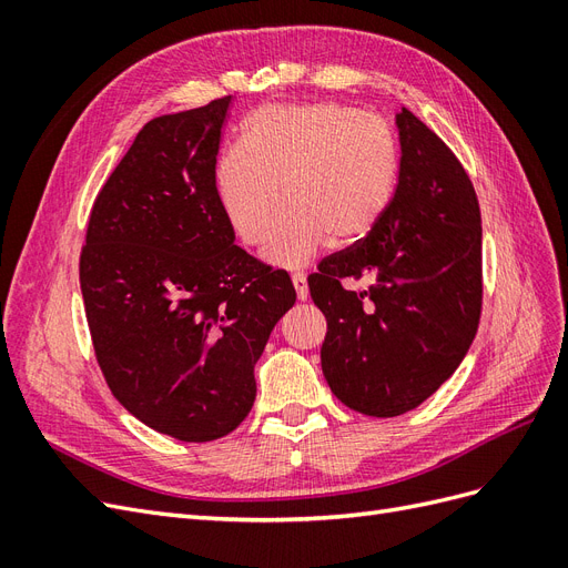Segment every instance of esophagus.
<instances>
[{
  "mask_svg": "<svg viewBox=\"0 0 568 568\" xmlns=\"http://www.w3.org/2000/svg\"><path fill=\"white\" fill-rule=\"evenodd\" d=\"M291 282H294V286H296L298 301H307V280H305V274L303 272H294V274H291Z\"/></svg>",
  "mask_w": 568,
  "mask_h": 568,
  "instance_id": "obj_1",
  "label": "esophagus"
}]
</instances>
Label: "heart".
<instances>
[{
	"mask_svg": "<svg viewBox=\"0 0 568 568\" xmlns=\"http://www.w3.org/2000/svg\"><path fill=\"white\" fill-rule=\"evenodd\" d=\"M398 178V146L384 120L353 106H265L248 120L244 144L215 165V189L236 236L263 246L283 207L292 211L267 248L294 267L326 242H363L379 225ZM285 194H281V186Z\"/></svg>",
	"mask_w": 568,
	"mask_h": 568,
	"instance_id": "b5f03b06",
	"label": "heart"
}]
</instances>
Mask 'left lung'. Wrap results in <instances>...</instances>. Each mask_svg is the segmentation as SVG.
Wrapping results in <instances>:
<instances>
[{
  "mask_svg": "<svg viewBox=\"0 0 568 568\" xmlns=\"http://www.w3.org/2000/svg\"><path fill=\"white\" fill-rule=\"evenodd\" d=\"M395 123L400 170L388 211L307 277L326 317L324 379L367 417H398L448 382L484 305L480 209L467 170L412 111ZM365 278V290L342 286Z\"/></svg>",
  "mask_w": 568,
  "mask_h": 568,
  "instance_id": "1",
  "label": "left lung"
}]
</instances>
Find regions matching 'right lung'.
Returning a JSON list of instances; mask_svg holds the SVG:
<instances>
[{"mask_svg":"<svg viewBox=\"0 0 568 568\" xmlns=\"http://www.w3.org/2000/svg\"><path fill=\"white\" fill-rule=\"evenodd\" d=\"M232 97L153 118L94 199L80 288L101 374L165 436H227L255 400L253 365L296 303L286 270L234 244L215 189Z\"/></svg>","mask_w":568,"mask_h":568,"instance_id":"1","label":"right lung"}]
</instances>
